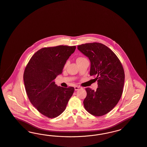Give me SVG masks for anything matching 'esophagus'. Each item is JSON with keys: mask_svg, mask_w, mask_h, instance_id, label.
<instances>
[{"mask_svg": "<svg viewBox=\"0 0 147 147\" xmlns=\"http://www.w3.org/2000/svg\"><path fill=\"white\" fill-rule=\"evenodd\" d=\"M81 88H82L80 87V86H75V87H74V89H75L76 91H77V90H78L79 89H80Z\"/></svg>", "mask_w": 147, "mask_h": 147, "instance_id": "34e87169", "label": "esophagus"}]
</instances>
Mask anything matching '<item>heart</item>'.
<instances>
[{
	"label": "heart",
	"instance_id": "1",
	"mask_svg": "<svg viewBox=\"0 0 147 147\" xmlns=\"http://www.w3.org/2000/svg\"><path fill=\"white\" fill-rule=\"evenodd\" d=\"M85 59V58H84V57H78L77 59H76V61H79V60H80V59ZM67 63H65V67H66V65H67Z\"/></svg>",
	"mask_w": 147,
	"mask_h": 147
}]
</instances>
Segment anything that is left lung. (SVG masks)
Masks as SVG:
<instances>
[{
	"label": "left lung",
	"instance_id": "obj_1",
	"mask_svg": "<svg viewBox=\"0 0 147 147\" xmlns=\"http://www.w3.org/2000/svg\"><path fill=\"white\" fill-rule=\"evenodd\" d=\"M78 49L91 62L90 75L97 80L96 91L85 88L87 96L83 103L91 114L100 117L112 111L123 92L125 73L117 55L109 47L99 42L86 43Z\"/></svg>",
	"mask_w": 147,
	"mask_h": 147
}]
</instances>
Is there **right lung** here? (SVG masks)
I'll use <instances>...</instances> for the list:
<instances>
[{"label": "right lung", "mask_w": 147, "mask_h": 147, "mask_svg": "<svg viewBox=\"0 0 147 147\" xmlns=\"http://www.w3.org/2000/svg\"><path fill=\"white\" fill-rule=\"evenodd\" d=\"M76 46L43 47L32 56L24 74L26 91L30 103L41 114L57 117L66 108L74 91L73 87L57 86L55 79L62 74Z\"/></svg>", "instance_id": "right-lung-1"}]
</instances>
